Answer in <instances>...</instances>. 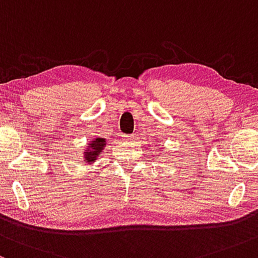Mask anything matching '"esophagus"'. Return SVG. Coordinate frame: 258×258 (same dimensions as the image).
<instances>
[{
	"mask_svg": "<svg viewBox=\"0 0 258 258\" xmlns=\"http://www.w3.org/2000/svg\"><path fill=\"white\" fill-rule=\"evenodd\" d=\"M121 138H123L125 141H133L135 139V135L134 134H124V135H121Z\"/></svg>",
	"mask_w": 258,
	"mask_h": 258,
	"instance_id": "34e87169",
	"label": "esophagus"
}]
</instances>
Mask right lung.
Returning a JSON list of instances; mask_svg holds the SVG:
<instances>
[{
  "label": "right lung",
  "mask_w": 258,
  "mask_h": 258,
  "mask_svg": "<svg viewBox=\"0 0 258 258\" xmlns=\"http://www.w3.org/2000/svg\"><path fill=\"white\" fill-rule=\"evenodd\" d=\"M90 145L91 146L89 152H84V155H85V158H84V160L86 161V163H92V162L96 160L97 156L100 155V152L102 151V149L105 147L106 141L105 139H96V140L92 141Z\"/></svg>",
  "instance_id": "obj_1"
}]
</instances>
